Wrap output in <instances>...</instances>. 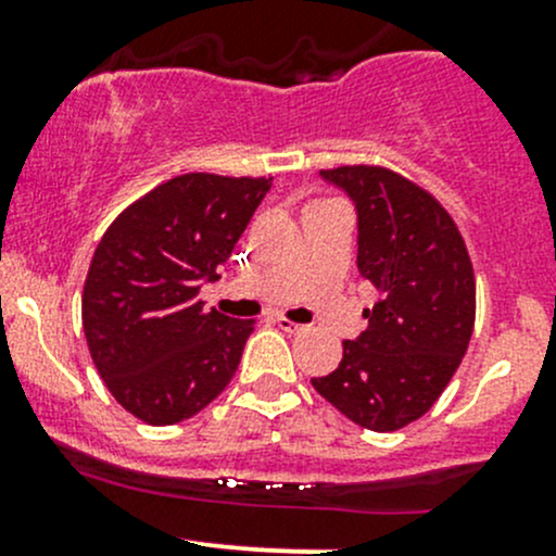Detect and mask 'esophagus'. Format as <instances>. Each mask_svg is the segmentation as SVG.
Wrapping results in <instances>:
<instances>
[{"label":"esophagus","instance_id":"esophagus-1","mask_svg":"<svg viewBox=\"0 0 556 556\" xmlns=\"http://www.w3.org/2000/svg\"><path fill=\"white\" fill-rule=\"evenodd\" d=\"M274 323H277V328L285 330V333H301V330H304V325L293 323V319H288V317H277Z\"/></svg>","mask_w":556,"mask_h":556}]
</instances>
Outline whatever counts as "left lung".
Listing matches in <instances>:
<instances>
[{
    "label": "left lung",
    "instance_id": "left-lung-1",
    "mask_svg": "<svg viewBox=\"0 0 556 556\" xmlns=\"http://www.w3.org/2000/svg\"><path fill=\"white\" fill-rule=\"evenodd\" d=\"M357 215V271L377 288L368 328L314 390L346 419L392 433L422 417L457 371L476 317L468 250L450 212L379 166L319 172Z\"/></svg>",
    "mask_w": 556,
    "mask_h": 556
}]
</instances>
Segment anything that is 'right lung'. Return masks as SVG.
<instances>
[{
    "label": "right lung",
    "mask_w": 556,
    "mask_h": 556,
    "mask_svg": "<svg viewBox=\"0 0 556 556\" xmlns=\"http://www.w3.org/2000/svg\"><path fill=\"white\" fill-rule=\"evenodd\" d=\"M271 179L182 174L115 217L83 288L93 366L126 412L164 428L199 414L237 374L252 319L204 309L201 285L255 215Z\"/></svg>",
    "instance_id": "right-lung-1"
}]
</instances>
